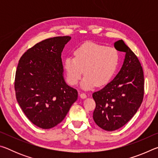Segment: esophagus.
<instances>
[{"label":"esophagus","mask_w":158,"mask_h":158,"mask_svg":"<svg viewBox=\"0 0 158 158\" xmlns=\"http://www.w3.org/2000/svg\"><path fill=\"white\" fill-rule=\"evenodd\" d=\"M79 96H80V98H82V99H85V98H87L86 94H85V93H79Z\"/></svg>","instance_id":"1"}]
</instances>
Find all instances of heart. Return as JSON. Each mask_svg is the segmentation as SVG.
<instances>
[{
    "label": "heart",
    "mask_w": 158,
    "mask_h": 158,
    "mask_svg": "<svg viewBox=\"0 0 158 158\" xmlns=\"http://www.w3.org/2000/svg\"><path fill=\"white\" fill-rule=\"evenodd\" d=\"M119 60V53L115 48L87 42L76 49L74 57L69 56L64 61L67 80L70 85H76L84 70L83 89L105 85L116 73Z\"/></svg>",
    "instance_id": "1"
}]
</instances>
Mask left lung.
<instances>
[{"label": "left lung", "instance_id": "8db88e82", "mask_svg": "<svg viewBox=\"0 0 158 158\" xmlns=\"http://www.w3.org/2000/svg\"><path fill=\"white\" fill-rule=\"evenodd\" d=\"M114 47L125 52L121 70L102 89L93 93L96 105L93 120L106 131L126 124L140 107L144 94L143 72L137 56L122 40L115 42Z\"/></svg>", "mask_w": 158, "mask_h": 158}]
</instances>
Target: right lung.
<instances>
[{
	"mask_svg": "<svg viewBox=\"0 0 158 158\" xmlns=\"http://www.w3.org/2000/svg\"><path fill=\"white\" fill-rule=\"evenodd\" d=\"M71 37L46 39L23 53L15 74L16 98L26 117L36 126L49 129L63 121L78 92L66 84L61 59Z\"/></svg>",
	"mask_w": 158,
	"mask_h": 158,
	"instance_id": "add662e5",
	"label": "right lung"
}]
</instances>
